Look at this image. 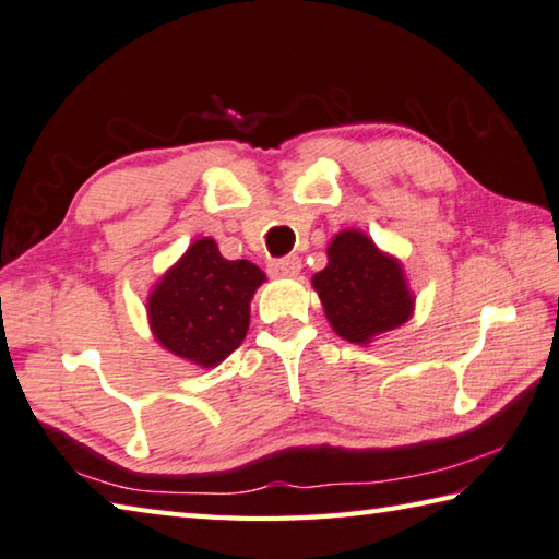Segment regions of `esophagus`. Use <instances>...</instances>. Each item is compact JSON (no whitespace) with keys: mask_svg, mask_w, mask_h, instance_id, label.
<instances>
[{"mask_svg":"<svg viewBox=\"0 0 559 559\" xmlns=\"http://www.w3.org/2000/svg\"><path fill=\"white\" fill-rule=\"evenodd\" d=\"M269 271L273 273V276H286V278L298 276V273H300V259H298V257L278 259V261L271 263Z\"/></svg>","mask_w":559,"mask_h":559,"instance_id":"1","label":"esophagus"}]
</instances>
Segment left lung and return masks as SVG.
Listing matches in <instances>:
<instances>
[{
    "instance_id": "obj_1",
    "label": "left lung",
    "mask_w": 559,
    "mask_h": 559,
    "mask_svg": "<svg viewBox=\"0 0 559 559\" xmlns=\"http://www.w3.org/2000/svg\"><path fill=\"white\" fill-rule=\"evenodd\" d=\"M334 334L367 347L413 318L415 296L401 259L361 229H342L328 245V266L312 276Z\"/></svg>"
}]
</instances>
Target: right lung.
Listing matches in <instances>:
<instances>
[{
	"instance_id": "right-lung-1",
	"label": "right lung",
	"mask_w": 559,
	"mask_h": 559,
	"mask_svg": "<svg viewBox=\"0 0 559 559\" xmlns=\"http://www.w3.org/2000/svg\"><path fill=\"white\" fill-rule=\"evenodd\" d=\"M266 281L257 263L227 261L212 237L192 241L148 290L146 318L166 352L212 369L247 337L251 298Z\"/></svg>"
}]
</instances>
